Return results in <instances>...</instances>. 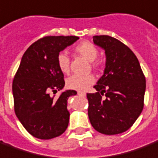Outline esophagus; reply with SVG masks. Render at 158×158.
Instances as JSON below:
<instances>
[{
  "label": "esophagus",
  "instance_id": "1",
  "mask_svg": "<svg viewBox=\"0 0 158 158\" xmlns=\"http://www.w3.org/2000/svg\"><path fill=\"white\" fill-rule=\"evenodd\" d=\"M78 95L79 96H85V93H83V92H78Z\"/></svg>",
  "mask_w": 158,
  "mask_h": 158
}]
</instances>
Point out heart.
Wrapping results in <instances>:
<instances>
[{"mask_svg":"<svg viewBox=\"0 0 158 158\" xmlns=\"http://www.w3.org/2000/svg\"><path fill=\"white\" fill-rule=\"evenodd\" d=\"M76 52L82 55L84 58L90 61L94 60L98 54L97 47L90 41H83L78 44L75 48ZM57 64L60 70L63 73H67L70 70V59L66 52H61L57 57ZM94 65H98V63H94ZM95 81V79L92 74L87 75H72L66 80V85L69 89L76 90L79 92L85 91L86 88L92 85Z\"/></svg>","mask_w":158,"mask_h":158,"instance_id":"b5f03b06","label":"heart"}]
</instances>
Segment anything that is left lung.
Returning a JSON list of instances; mask_svg holds the SVG:
<instances>
[{
  "label": "left lung",
  "instance_id": "obj_1",
  "mask_svg": "<svg viewBox=\"0 0 158 158\" xmlns=\"http://www.w3.org/2000/svg\"><path fill=\"white\" fill-rule=\"evenodd\" d=\"M93 42L105 49L106 63L104 74L94 85L97 93L86 94L89 119L102 134L124 132L142 112L145 77L138 58L120 40L97 35Z\"/></svg>",
  "mask_w": 158,
  "mask_h": 158
}]
</instances>
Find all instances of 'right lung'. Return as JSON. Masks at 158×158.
<instances>
[{
  "instance_id": "add662e5",
  "label": "right lung",
  "mask_w": 158,
  "mask_h": 158,
  "mask_svg": "<svg viewBox=\"0 0 158 158\" xmlns=\"http://www.w3.org/2000/svg\"><path fill=\"white\" fill-rule=\"evenodd\" d=\"M77 40V36H46L33 43L22 56L13 80L14 107L18 119L34 138H56L68 126L67 99L77 92L65 91L58 98L50 93L54 94L65 85L57 57Z\"/></svg>"
}]
</instances>
